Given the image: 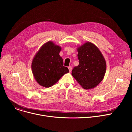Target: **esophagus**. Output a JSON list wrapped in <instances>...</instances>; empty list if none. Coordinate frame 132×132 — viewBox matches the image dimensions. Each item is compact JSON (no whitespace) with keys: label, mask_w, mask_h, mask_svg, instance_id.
Here are the masks:
<instances>
[{"label":"esophagus","mask_w":132,"mask_h":132,"mask_svg":"<svg viewBox=\"0 0 132 132\" xmlns=\"http://www.w3.org/2000/svg\"><path fill=\"white\" fill-rule=\"evenodd\" d=\"M68 70H69V71H70V72L72 71V66H69L68 67Z\"/></svg>","instance_id":"esophagus-1"}]
</instances>
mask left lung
Wrapping results in <instances>:
<instances>
[{
	"instance_id": "8db88e82",
	"label": "left lung",
	"mask_w": 132,
	"mask_h": 132,
	"mask_svg": "<svg viewBox=\"0 0 132 132\" xmlns=\"http://www.w3.org/2000/svg\"><path fill=\"white\" fill-rule=\"evenodd\" d=\"M79 64L74 67L72 75L85 89L96 87L103 80L106 64L99 48L87 42L77 48Z\"/></svg>"
}]
</instances>
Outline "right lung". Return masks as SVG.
Instances as JSON below:
<instances>
[{
    "label": "right lung",
    "instance_id": "1",
    "mask_svg": "<svg viewBox=\"0 0 132 132\" xmlns=\"http://www.w3.org/2000/svg\"><path fill=\"white\" fill-rule=\"evenodd\" d=\"M61 47L50 40L42 46L34 56L32 73L40 86L50 87L69 72L68 68L63 66V60L59 55Z\"/></svg>",
    "mask_w": 132,
    "mask_h": 132
}]
</instances>
